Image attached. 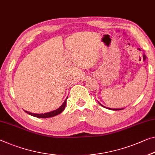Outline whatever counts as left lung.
Here are the masks:
<instances>
[{"label": "left lung", "mask_w": 155, "mask_h": 155, "mask_svg": "<svg viewBox=\"0 0 155 155\" xmlns=\"http://www.w3.org/2000/svg\"><path fill=\"white\" fill-rule=\"evenodd\" d=\"M100 104H101V105L102 106V107H105L104 106H103V105H102V104L100 103ZM107 109H113V110H121V109H110V108H107Z\"/></svg>", "instance_id": "1"}]
</instances>
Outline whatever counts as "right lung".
I'll return each mask as SVG.
<instances>
[{
    "label": "right lung",
    "instance_id": "1",
    "mask_svg": "<svg viewBox=\"0 0 155 155\" xmlns=\"http://www.w3.org/2000/svg\"><path fill=\"white\" fill-rule=\"evenodd\" d=\"M68 97H66L67 99ZM66 99L65 100V101L64 102V103L61 104V105L59 107L56 109V110H54L53 111H51V112H48V113H45V114H33V113H30L29 111H25L26 113L30 114V115L35 116V117L37 118H50V117H53L54 116L58 115V114H61L62 111L64 110L65 109L66 104Z\"/></svg>",
    "mask_w": 155,
    "mask_h": 155
}]
</instances>
